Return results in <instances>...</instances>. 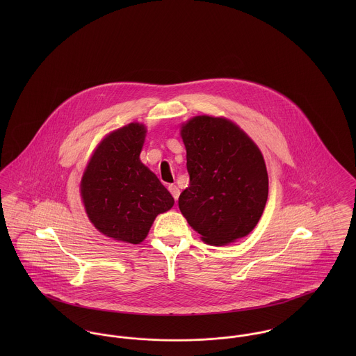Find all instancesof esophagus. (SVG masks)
<instances>
[{
    "instance_id": "1",
    "label": "esophagus",
    "mask_w": 356,
    "mask_h": 356,
    "mask_svg": "<svg viewBox=\"0 0 356 356\" xmlns=\"http://www.w3.org/2000/svg\"><path fill=\"white\" fill-rule=\"evenodd\" d=\"M168 191H170V193L172 195L174 200L177 202V200H178V197H179V189L177 188V185H170V186H168Z\"/></svg>"
}]
</instances>
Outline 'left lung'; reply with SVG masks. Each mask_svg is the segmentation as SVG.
<instances>
[{
    "label": "left lung",
    "instance_id": "left-lung-1",
    "mask_svg": "<svg viewBox=\"0 0 356 356\" xmlns=\"http://www.w3.org/2000/svg\"><path fill=\"white\" fill-rule=\"evenodd\" d=\"M189 186L178 205L188 223L211 245L248 236L268 196L260 149L232 120L195 116L182 124Z\"/></svg>",
    "mask_w": 356,
    "mask_h": 356
}]
</instances>
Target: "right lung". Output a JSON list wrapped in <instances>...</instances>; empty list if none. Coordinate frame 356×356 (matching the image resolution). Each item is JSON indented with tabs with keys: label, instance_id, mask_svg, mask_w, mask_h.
I'll return each mask as SVG.
<instances>
[{
	"label": "right lung",
	"instance_id": "obj_1",
	"mask_svg": "<svg viewBox=\"0 0 356 356\" xmlns=\"http://www.w3.org/2000/svg\"><path fill=\"white\" fill-rule=\"evenodd\" d=\"M147 129L130 123L109 133L81 181V196L95 227L118 241L140 244L154 218L174 205L170 192L140 160Z\"/></svg>",
	"mask_w": 356,
	"mask_h": 356
}]
</instances>
